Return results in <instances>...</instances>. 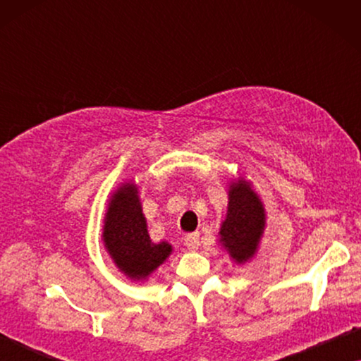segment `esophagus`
<instances>
[{
  "mask_svg": "<svg viewBox=\"0 0 361 361\" xmlns=\"http://www.w3.org/2000/svg\"><path fill=\"white\" fill-rule=\"evenodd\" d=\"M184 243H185V246L190 251H195L197 248H199V245H200V235L197 233V231H195V233L187 235L185 240H184Z\"/></svg>",
  "mask_w": 361,
  "mask_h": 361,
  "instance_id": "1",
  "label": "esophagus"
}]
</instances>
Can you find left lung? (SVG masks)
<instances>
[{"label":"left lung","mask_w":361,"mask_h":361,"mask_svg":"<svg viewBox=\"0 0 361 361\" xmlns=\"http://www.w3.org/2000/svg\"><path fill=\"white\" fill-rule=\"evenodd\" d=\"M228 210L220 228V241L238 263L255 255L264 230V210L250 184L236 182L228 192Z\"/></svg>","instance_id":"1"}]
</instances>
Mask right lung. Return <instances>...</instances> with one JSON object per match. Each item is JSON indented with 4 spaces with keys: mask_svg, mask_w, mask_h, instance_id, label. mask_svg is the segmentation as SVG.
Returning <instances> with one entry per match:
<instances>
[{
    "mask_svg": "<svg viewBox=\"0 0 361 361\" xmlns=\"http://www.w3.org/2000/svg\"><path fill=\"white\" fill-rule=\"evenodd\" d=\"M103 241L111 258L125 274L135 279L149 276L171 255V245L152 243L147 235L137 189L128 182L111 197L108 207Z\"/></svg>",
    "mask_w": 361,
    "mask_h": 361,
    "instance_id": "add662e5",
    "label": "right lung"
}]
</instances>
